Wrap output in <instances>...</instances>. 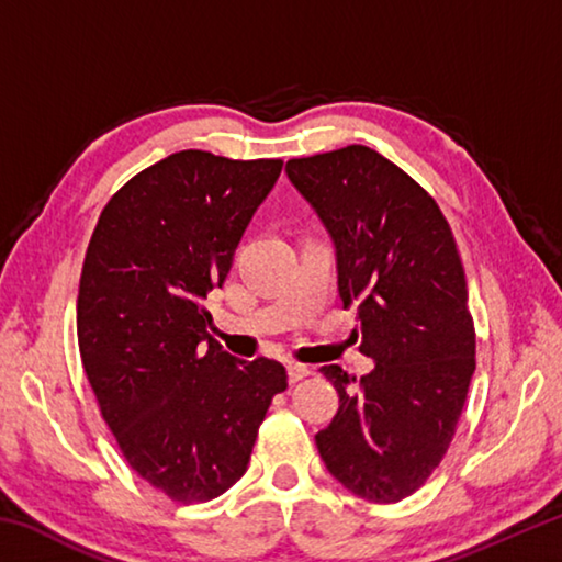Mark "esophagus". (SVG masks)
<instances>
[{
  "instance_id": "1",
  "label": "esophagus",
  "mask_w": 562,
  "mask_h": 562,
  "mask_svg": "<svg viewBox=\"0 0 562 562\" xmlns=\"http://www.w3.org/2000/svg\"><path fill=\"white\" fill-rule=\"evenodd\" d=\"M310 374H312V369H310L307 364H297V361H288V376H290L292 384L300 382V379H304V376H310Z\"/></svg>"
}]
</instances>
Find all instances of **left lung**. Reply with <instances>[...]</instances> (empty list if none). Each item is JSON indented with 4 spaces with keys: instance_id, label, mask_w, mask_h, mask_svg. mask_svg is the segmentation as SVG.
<instances>
[{
    "instance_id": "1",
    "label": "left lung",
    "mask_w": 562,
    "mask_h": 562,
    "mask_svg": "<svg viewBox=\"0 0 562 562\" xmlns=\"http://www.w3.org/2000/svg\"><path fill=\"white\" fill-rule=\"evenodd\" d=\"M290 183L335 243L337 290L357 304L361 379L322 367L339 408L315 441L355 496L396 503L441 463L475 369L463 265L434 198L367 146L288 160Z\"/></svg>"
}]
</instances>
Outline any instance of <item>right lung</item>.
Returning a JSON list of instances; mask_svg holds the SVG:
<instances>
[{
  "label": "right lung",
  "instance_id": "1",
  "mask_svg": "<svg viewBox=\"0 0 562 562\" xmlns=\"http://www.w3.org/2000/svg\"><path fill=\"white\" fill-rule=\"evenodd\" d=\"M280 170V158L180 150L133 176L91 235L76 302L83 372L131 469L178 503L240 479L288 389L280 361L223 351L203 307Z\"/></svg>",
  "mask_w": 562,
  "mask_h": 562
}]
</instances>
